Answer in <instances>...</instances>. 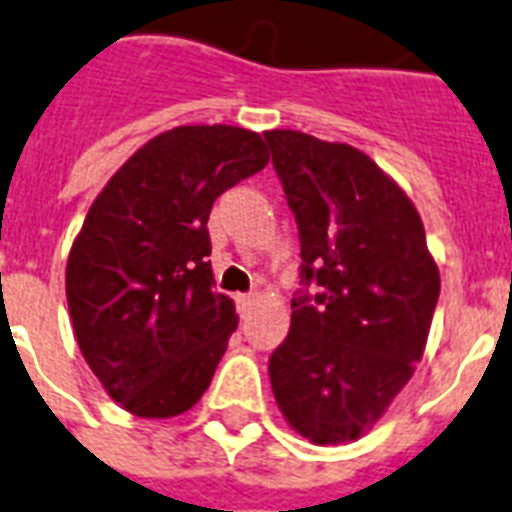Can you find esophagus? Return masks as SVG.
Segmentation results:
<instances>
[{"label":"esophagus","instance_id":"obj_1","mask_svg":"<svg viewBox=\"0 0 512 512\" xmlns=\"http://www.w3.org/2000/svg\"><path fill=\"white\" fill-rule=\"evenodd\" d=\"M237 310L243 312H248L253 307V304H256V293H237Z\"/></svg>","mask_w":512,"mask_h":512}]
</instances>
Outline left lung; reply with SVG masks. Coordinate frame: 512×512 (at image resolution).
<instances>
[{
    "instance_id": "left-lung-1",
    "label": "left lung",
    "mask_w": 512,
    "mask_h": 512,
    "mask_svg": "<svg viewBox=\"0 0 512 512\" xmlns=\"http://www.w3.org/2000/svg\"><path fill=\"white\" fill-rule=\"evenodd\" d=\"M299 229L291 331L269 355L283 417L320 446L382 417L422 358L441 277L403 189L347 144L264 133Z\"/></svg>"
}]
</instances>
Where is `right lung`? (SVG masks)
Segmentation results:
<instances>
[{
  "label": "right lung",
  "mask_w": 512,
  "mask_h": 512,
  "mask_svg": "<svg viewBox=\"0 0 512 512\" xmlns=\"http://www.w3.org/2000/svg\"><path fill=\"white\" fill-rule=\"evenodd\" d=\"M267 162L259 133L184 125L141 146L90 205L66 299L87 366L130 414L176 417L208 390L237 328L213 291L208 216Z\"/></svg>",
  "instance_id": "obj_1"
}]
</instances>
